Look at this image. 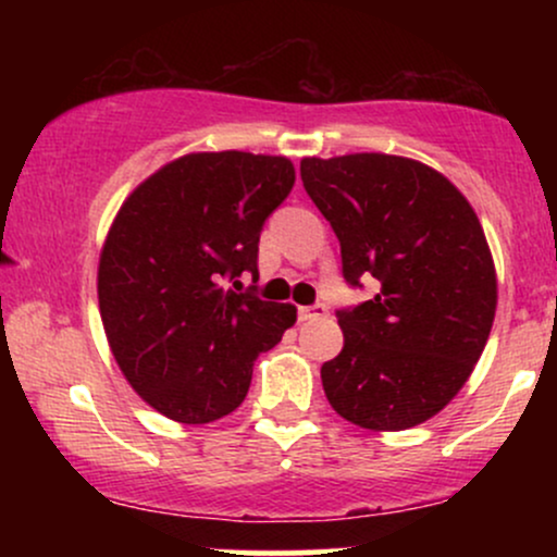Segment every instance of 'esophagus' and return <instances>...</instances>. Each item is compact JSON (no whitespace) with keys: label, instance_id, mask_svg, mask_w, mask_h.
<instances>
[{"label":"esophagus","instance_id":"1","mask_svg":"<svg viewBox=\"0 0 557 557\" xmlns=\"http://www.w3.org/2000/svg\"><path fill=\"white\" fill-rule=\"evenodd\" d=\"M300 322H317V319L327 317V306L324 304H314V306H300L298 309Z\"/></svg>","mask_w":557,"mask_h":557}]
</instances>
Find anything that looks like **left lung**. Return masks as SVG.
<instances>
[{
    "instance_id": "left-lung-1",
    "label": "left lung",
    "mask_w": 557,
    "mask_h": 557,
    "mask_svg": "<svg viewBox=\"0 0 557 557\" xmlns=\"http://www.w3.org/2000/svg\"><path fill=\"white\" fill-rule=\"evenodd\" d=\"M300 181L341 240L343 277L380 280L372 300L337 311L345 343L322 367L330 406L374 432L432 419L474 372L497 309L476 212L408 157H306Z\"/></svg>"
}]
</instances>
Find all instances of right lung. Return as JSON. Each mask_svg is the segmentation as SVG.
<instances>
[{"label": "right lung", "mask_w": 557, "mask_h": 557, "mask_svg": "<svg viewBox=\"0 0 557 557\" xmlns=\"http://www.w3.org/2000/svg\"><path fill=\"white\" fill-rule=\"evenodd\" d=\"M293 183L287 157L196 151L146 177L112 220L96 274L101 324L120 372L162 417L233 413L253 361L296 324L293 304L222 287L259 277L261 225Z\"/></svg>", "instance_id": "obj_1"}]
</instances>
